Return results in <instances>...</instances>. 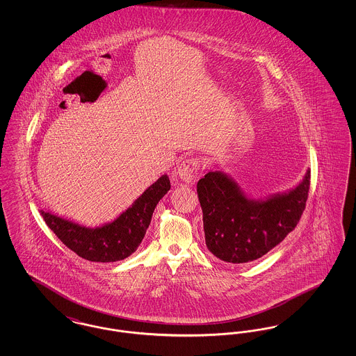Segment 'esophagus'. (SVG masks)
I'll return each instance as SVG.
<instances>
[{"label": "esophagus", "instance_id": "esophagus-1", "mask_svg": "<svg viewBox=\"0 0 356 356\" xmlns=\"http://www.w3.org/2000/svg\"><path fill=\"white\" fill-rule=\"evenodd\" d=\"M199 167H200V163L196 160V159H186L183 160L177 168L175 170V175L176 177H179L181 181L184 183H193L196 176H197V172H199Z\"/></svg>", "mask_w": 356, "mask_h": 356}]
</instances>
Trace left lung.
<instances>
[{"instance_id":"obj_1","label":"left lung","mask_w":356,"mask_h":356,"mask_svg":"<svg viewBox=\"0 0 356 356\" xmlns=\"http://www.w3.org/2000/svg\"><path fill=\"white\" fill-rule=\"evenodd\" d=\"M311 170L293 188L264 199L250 197L225 172H208L197 183L207 248L227 263L264 256L295 229L305 211Z\"/></svg>"}]
</instances>
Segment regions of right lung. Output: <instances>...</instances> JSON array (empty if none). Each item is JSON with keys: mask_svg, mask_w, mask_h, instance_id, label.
<instances>
[{"mask_svg": "<svg viewBox=\"0 0 356 356\" xmlns=\"http://www.w3.org/2000/svg\"><path fill=\"white\" fill-rule=\"evenodd\" d=\"M170 189V177L163 175L115 220L99 227H86L45 209H40V213L57 237L80 257L97 263L119 261L137 250L156 205Z\"/></svg>", "mask_w": 356, "mask_h": 356, "instance_id": "add662e5", "label": "right lung"}]
</instances>
